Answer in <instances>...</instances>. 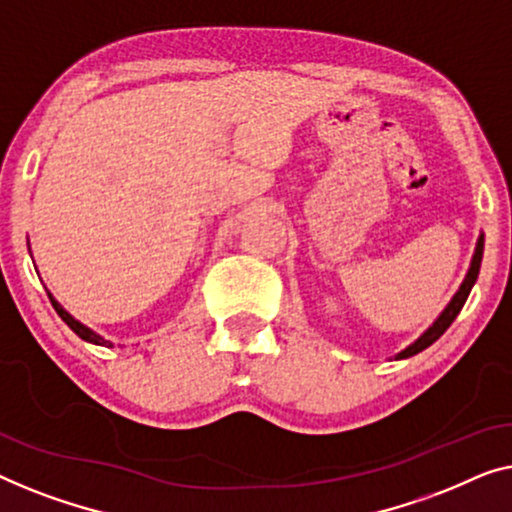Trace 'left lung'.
Masks as SVG:
<instances>
[{
  "label": "left lung",
  "mask_w": 512,
  "mask_h": 512,
  "mask_svg": "<svg viewBox=\"0 0 512 512\" xmlns=\"http://www.w3.org/2000/svg\"><path fill=\"white\" fill-rule=\"evenodd\" d=\"M482 248H485V239H482V236H480V239H478V246H475V255H473L471 269H469V273H466V278H464L462 287H459V292L455 294V297H452V301L448 304V308H445V311L441 313V318H438V320L434 322V325H431L427 331H424V334H422L420 338H417V341H415L413 345H408L406 350L399 352L397 359L413 357V355H417V352H422L424 348H429V345L434 343L436 338H441V336H443V331L448 329V327L452 325V322H455V318L459 315V311H462L464 304H466V299H469L473 283H475V280H478L480 262H482Z\"/></svg>",
  "instance_id": "8db88e82"
}]
</instances>
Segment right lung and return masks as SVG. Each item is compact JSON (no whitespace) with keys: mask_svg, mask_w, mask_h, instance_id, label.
Returning <instances> with one entry per match:
<instances>
[{"mask_svg":"<svg viewBox=\"0 0 512 512\" xmlns=\"http://www.w3.org/2000/svg\"><path fill=\"white\" fill-rule=\"evenodd\" d=\"M48 297H50V294H48ZM50 304H53V308H55V311H57V315H60V318H62L64 322H67V325H69V329H71V331H74V334H78V336H81V338H83V341H90V343H95V345H111L109 341H104V338H102V336H97V334H95V331H90L88 327H83V325H81V322H78V320H74V318H71V315H69L67 311H64V308H62L60 304H57V301H55L53 297H50Z\"/></svg>","mask_w":512,"mask_h":512,"instance_id":"right-lung-1","label":"right lung"}]
</instances>
